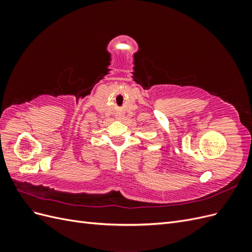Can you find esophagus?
Instances as JSON below:
<instances>
[{"label": "esophagus", "instance_id": "obj_1", "mask_svg": "<svg viewBox=\"0 0 252 252\" xmlns=\"http://www.w3.org/2000/svg\"><path fill=\"white\" fill-rule=\"evenodd\" d=\"M116 119L120 122H124L126 120V117H125V114L123 112H118L116 114Z\"/></svg>", "mask_w": 252, "mask_h": 252}]
</instances>
